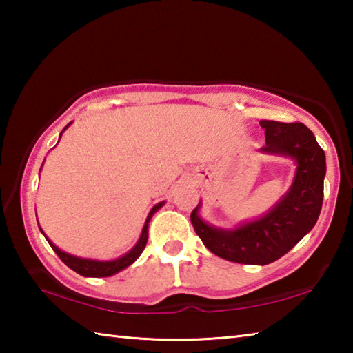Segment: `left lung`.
Listing matches in <instances>:
<instances>
[{
    "mask_svg": "<svg viewBox=\"0 0 353 353\" xmlns=\"http://www.w3.org/2000/svg\"><path fill=\"white\" fill-rule=\"evenodd\" d=\"M266 145L260 151L290 155L296 160V177L288 194L265 214L235 230L208 225L191 212V224L204 246L221 259L243 265H270L279 260L313 229L324 199L325 154L302 123L263 119Z\"/></svg>",
    "mask_w": 353,
    "mask_h": 353,
    "instance_id": "obj_1",
    "label": "left lung"
}]
</instances>
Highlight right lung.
<instances>
[{"label":"right lung","instance_id":"add662e5","mask_svg":"<svg viewBox=\"0 0 353 353\" xmlns=\"http://www.w3.org/2000/svg\"><path fill=\"white\" fill-rule=\"evenodd\" d=\"M68 126H65L67 129ZM63 129V130H65ZM163 205V202H160V204L154 205L152 210L149 212L148 214V219L145 225H143V230H141V235H140V240L139 243L135 244L132 250H129L126 255L119 256L117 260H112V261H98V260H88V259H79V256H74V255H70L67 252H63L59 248H56L54 244H52L50 240V246L52 248V250L59 255V259H61L65 265H67L70 270H73L74 272L81 274L83 277H109L113 276V274H117L119 271H123L124 268H128L132 265V263L139 259L140 254L143 252V249H145L146 243H148V225H149V221H151L152 214L159 210L160 207Z\"/></svg>","mask_w":353,"mask_h":353}]
</instances>
